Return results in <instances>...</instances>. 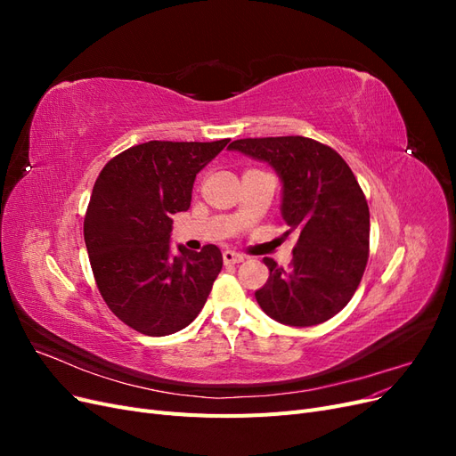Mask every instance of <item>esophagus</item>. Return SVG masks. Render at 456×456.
I'll list each match as a JSON object with an SVG mask.
<instances>
[{
    "label": "esophagus",
    "mask_w": 456,
    "mask_h": 456,
    "mask_svg": "<svg viewBox=\"0 0 456 456\" xmlns=\"http://www.w3.org/2000/svg\"><path fill=\"white\" fill-rule=\"evenodd\" d=\"M243 255H240V253H236V251H224L223 253V260H224V265H240V262H243Z\"/></svg>",
    "instance_id": "esophagus-1"
}]
</instances>
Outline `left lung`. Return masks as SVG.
<instances>
[{"instance_id":"8db88e82","label":"left lung","mask_w":456,"mask_h":456,"mask_svg":"<svg viewBox=\"0 0 456 456\" xmlns=\"http://www.w3.org/2000/svg\"><path fill=\"white\" fill-rule=\"evenodd\" d=\"M228 148L278 173L285 236H297L287 270L265 258L270 278L255 293L258 306L291 327L330 320L354 297L369 258V205L348 163L306 136L240 139Z\"/></svg>"}]
</instances>
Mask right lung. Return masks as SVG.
Here are the masks:
<instances>
[{
    "label": "right lung",
    "instance_id": "obj_1",
    "mask_svg": "<svg viewBox=\"0 0 456 456\" xmlns=\"http://www.w3.org/2000/svg\"><path fill=\"white\" fill-rule=\"evenodd\" d=\"M215 142L150 141L110 159L93 186L84 236L96 287L119 320L148 337H165L196 320L223 253L178 245L173 215L188 211L196 175L224 150Z\"/></svg>",
    "mask_w": 456,
    "mask_h": 456
}]
</instances>
